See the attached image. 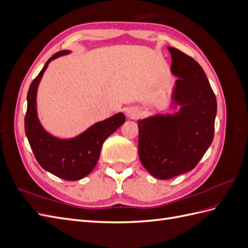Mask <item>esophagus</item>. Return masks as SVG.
<instances>
[{
  "instance_id": "34e87169",
  "label": "esophagus",
  "mask_w": 248,
  "mask_h": 248,
  "mask_svg": "<svg viewBox=\"0 0 248 248\" xmlns=\"http://www.w3.org/2000/svg\"><path fill=\"white\" fill-rule=\"evenodd\" d=\"M127 116L130 119H137L140 116V111L136 108H131L127 110Z\"/></svg>"
}]
</instances>
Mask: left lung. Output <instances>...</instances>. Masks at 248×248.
<instances>
[{"mask_svg": "<svg viewBox=\"0 0 248 248\" xmlns=\"http://www.w3.org/2000/svg\"><path fill=\"white\" fill-rule=\"evenodd\" d=\"M171 72L179 78L172 94L175 115H157L139 123V156L146 170L161 180L197 167L214 138L216 97L200 64L175 47Z\"/></svg>", "mask_w": 248, "mask_h": 248, "instance_id": "8db88e82", "label": "left lung"}]
</instances>
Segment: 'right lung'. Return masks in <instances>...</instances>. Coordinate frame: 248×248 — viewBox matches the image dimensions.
<instances>
[{
	"instance_id": "obj_1",
	"label": "right lung",
	"mask_w": 248,
	"mask_h": 248,
	"mask_svg": "<svg viewBox=\"0 0 248 248\" xmlns=\"http://www.w3.org/2000/svg\"><path fill=\"white\" fill-rule=\"evenodd\" d=\"M68 52V50H61L49 58L32 81L27 96L25 130L35 158L40 166L59 178L76 181L93 170L99 159L104 140L125 122V116L119 112L104 121L92 125L85 132L71 140L54 138L43 129L37 116V88L49 62Z\"/></svg>"
}]
</instances>
